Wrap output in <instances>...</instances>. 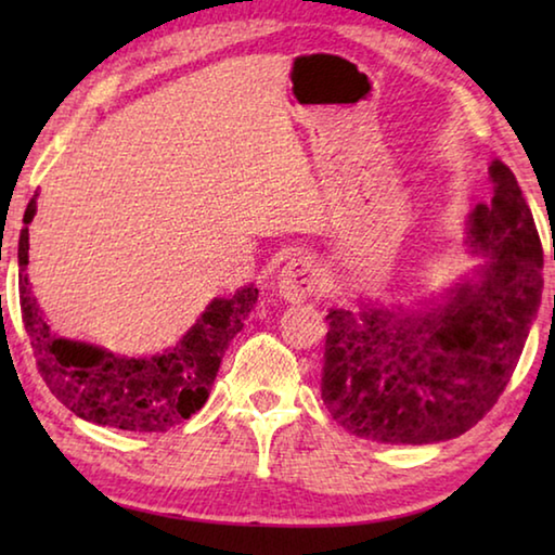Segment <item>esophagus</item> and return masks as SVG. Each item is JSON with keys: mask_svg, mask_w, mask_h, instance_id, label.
<instances>
[{"mask_svg": "<svg viewBox=\"0 0 555 555\" xmlns=\"http://www.w3.org/2000/svg\"><path fill=\"white\" fill-rule=\"evenodd\" d=\"M321 288V269L311 257L291 259L279 276V294L291 304L311 298Z\"/></svg>", "mask_w": 555, "mask_h": 555, "instance_id": "esophagus-1", "label": "esophagus"}]
</instances>
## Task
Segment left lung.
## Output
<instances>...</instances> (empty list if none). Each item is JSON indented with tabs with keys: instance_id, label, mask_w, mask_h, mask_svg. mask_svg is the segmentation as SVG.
I'll return each instance as SVG.
<instances>
[{
	"instance_id": "8db88e82",
	"label": "left lung",
	"mask_w": 555,
	"mask_h": 555,
	"mask_svg": "<svg viewBox=\"0 0 555 555\" xmlns=\"http://www.w3.org/2000/svg\"><path fill=\"white\" fill-rule=\"evenodd\" d=\"M494 198L469 218L490 255L477 284L440 311L327 313L323 403L357 438L438 443L485 418L516 370L543 288V247L509 166L492 164Z\"/></svg>"
}]
</instances>
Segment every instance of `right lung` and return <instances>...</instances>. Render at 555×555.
<instances>
[{
  "instance_id": "right-lung-1",
  "label": "right lung",
  "mask_w": 555,
  "mask_h": 555,
  "mask_svg": "<svg viewBox=\"0 0 555 555\" xmlns=\"http://www.w3.org/2000/svg\"><path fill=\"white\" fill-rule=\"evenodd\" d=\"M34 212L36 198L26 205L18 234V304L36 370L53 397L90 424L142 434H164L201 411L218 377L224 350L242 331L259 291L247 286L232 298H215L181 343L149 360H127L86 343L63 340L46 325L24 274L29 264Z\"/></svg>"
}]
</instances>
